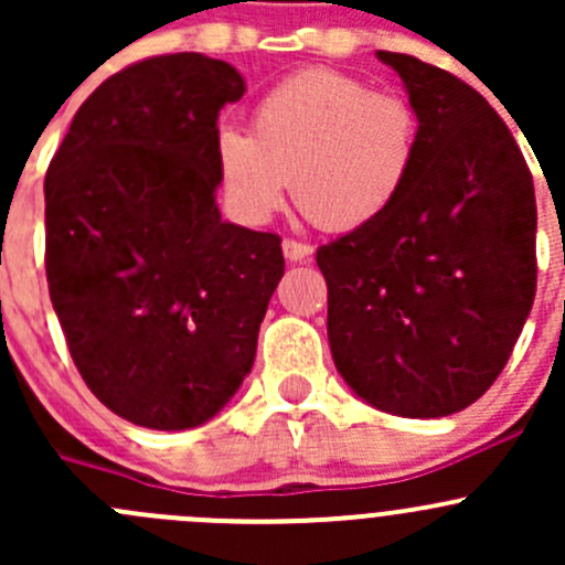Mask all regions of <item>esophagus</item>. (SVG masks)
<instances>
[{"label":"esophagus","instance_id":"34e87169","mask_svg":"<svg viewBox=\"0 0 565 565\" xmlns=\"http://www.w3.org/2000/svg\"><path fill=\"white\" fill-rule=\"evenodd\" d=\"M281 248H284V256H287L289 262H306L309 259L311 254H315V248L309 246V243H300V241H284L281 243Z\"/></svg>","mask_w":565,"mask_h":565}]
</instances>
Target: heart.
I'll return each mask as SVG.
<instances>
[{
  "mask_svg": "<svg viewBox=\"0 0 565 565\" xmlns=\"http://www.w3.org/2000/svg\"><path fill=\"white\" fill-rule=\"evenodd\" d=\"M420 119L396 93L335 71L284 78L254 108V134L221 128L215 169L243 224H267L292 199L315 224L352 232L398 202L418 163Z\"/></svg>",
  "mask_w": 565,
  "mask_h": 565,
  "instance_id": "1",
  "label": "heart"
}]
</instances>
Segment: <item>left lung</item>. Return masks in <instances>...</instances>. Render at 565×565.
Instances as JSON below:
<instances>
[{"label":"left lung","mask_w":565,"mask_h":565,"mask_svg":"<svg viewBox=\"0 0 565 565\" xmlns=\"http://www.w3.org/2000/svg\"><path fill=\"white\" fill-rule=\"evenodd\" d=\"M377 60L418 111V163L383 218L317 250L328 341L363 402L443 418L489 391L533 309V177L470 84L409 54Z\"/></svg>","instance_id":"left-lung-1"}]
</instances>
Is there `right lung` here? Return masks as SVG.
Returning a JSON list of instances; mask_svg holds the SVG:
<instances>
[{"instance_id":"add662e5","label":"right lung","mask_w":565,"mask_h":565,"mask_svg":"<svg viewBox=\"0 0 565 565\" xmlns=\"http://www.w3.org/2000/svg\"><path fill=\"white\" fill-rule=\"evenodd\" d=\"M224 60L152 56L106 78L45 172V278L73 363L119 418L207 424L248 377L281 237L221 218Z\"/></svg>"}]
</instances>
